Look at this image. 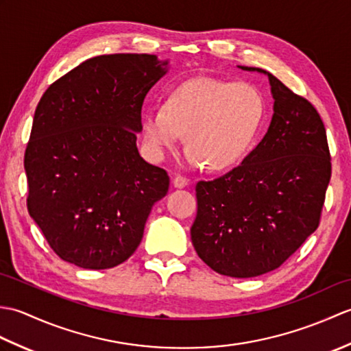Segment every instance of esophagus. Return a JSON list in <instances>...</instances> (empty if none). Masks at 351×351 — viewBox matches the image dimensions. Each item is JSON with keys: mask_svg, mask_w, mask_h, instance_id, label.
Listing matches in <instances>:
<instances>
[{"mask_svg": "<svg viewBox=\"0 0 351 351\" xmlns=\"http://www.w3.org/2000/svg\"><path fill=\"white\" fill-rule=\"evenodd\" d=\"M173 185H175L176 189H184V187H187V185H189V180H187V178H185V176L178 175V176H175Z\"/></svg>", "mask_w": 351, "mask_h": 351, "instance_id": "obj_1", "label": "esophagus"}]
</instances>
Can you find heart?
<instances>
[{
  "instance_id": "heart-1",
  "label": "heart",
  "mask_w": 351,
  "mask_h": 351,
  "mask_svg": "<svg viewBox=\"0 0 351 351\" xmlns=\"http://www.w3.org/2000/svg\"><path fill=\"white\" fill-rule=\"evenodd\" d=\"M264 117L265 101L255 87L197 78L175 88L161 108H146L140 131L155 158L173 151L185 134V152L193 161L226 171L247 156Z\"/></svg>"
}]
</instances>
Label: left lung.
I'll use <instances>...</instances> for the list:
<instances>
[{
  "mask_svg": "<svg viewBox=\"0 0 351 351\" xmlns=\"http://www.w3.org/2000/svg\"><path fill=\"white\" fill-rule=\"evenodd\" d=\"M268 77L274 114L265 137L241 166L196 185L191 241L199 258L230 278L280 267L315 232L332 162L324 123L303 96Z\"/></svg>",
  "mask_w": 351,
  "mask_h": 351,
  "instance_id": "8db88e82",
  "label": "left lung"
}]
</instances>
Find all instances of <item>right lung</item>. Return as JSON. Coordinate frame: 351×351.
Here are the masks:
<instances>
[{
  "label": "right lung",
  "mask_w": 351,
  "mask_h": 351,
  "mask_svg": "<svg viewBox=\"0 0 351 351\" xmlns=\"http://www.w3.org/2000/svg\"><path fill=\"white\" fill-rule=\"evenodd\" d=\"M167 60L98 56L54 81L37 104L25 149L27 208L49 247L88 270L113 268L143 238L167 171L137 149L141 106Z\"/></svg>",
  "instance_id": "add662e5"
}]
</instances>
